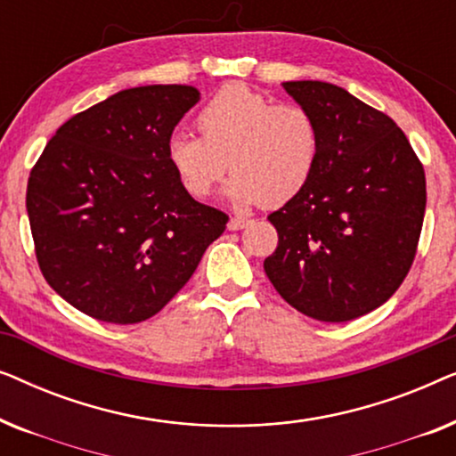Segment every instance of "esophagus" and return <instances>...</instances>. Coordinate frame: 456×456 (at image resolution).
<instances>
[{
	"label": "esophagus",
	"mask_w": 456,
	"mask_h": 456,
	"mask_svg": "<svg viewBox=\"0 0 456 456\" xmlns=\"http://www.w3.org/2000/svg\"><path fill=\"white\" fill-rule=\"evenodd\" d=\"M247 226V220L245 217H230L228 222V230H242Z\"/></svg>",
	"instance_id": "esophagus-1"
}]
</instances>
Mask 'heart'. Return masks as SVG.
Returning <instances> with one entry per match:
<instances>
[{
    "label": "heart",
    "mask_w": 456,
    "mask_h": 456,
    "mask_svg": "<svg viewBox=\"0 0 456 456\" xmlns=\"http://www.w3.org/2000/svg\"><path fill=\"white\" fill-rule=\"evenodd\" d=\"M195 122L201 136L174 133L166 142L167 164L195 199L208 197L230 167L226 197L234 205L282 208L307 189L320 166L315 118L248 85H224Z\"/></svg>",
    "instance_id": "obj_1"
}]
</instances>
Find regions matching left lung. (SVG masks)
<instances>
[{"label": "left lung", "instance_id": "8db88e82", "mask_svg": "<svg viewBox=\"0 0 456 456\" xmlns=\"http://www.w3.org/2000/svg\"><path fill=\"white\" fill-rule=\"evenodd\" d=\"M284 89L315 118L322 158L307 189L267 216L278 247L264 270L301 314L354 320L388 301L413 265L426 172L384 111L322 80Z\"/></svg>", "mask_w": 456, "mask_h": 456}]
</instances>
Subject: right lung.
<instances>
[{
  "instance_id": "right-lung-1",
  "label": "right lung",
  "mask_w": 456,
  "mask_h": 456,
  "mask_svg": "<svg viewBox=\"0 0 456 456\" xmlns=\"http://www.w3.org/2000/svg\"><path fill=\"white\" fill-rule=\"evenodd\" d=\"M199 91L149 85L61 124L28 176L37 264L58 295L108 323L145 322L189 282L228 216L192 199L166 142Z\"/></svg>"
}]
</instances>
